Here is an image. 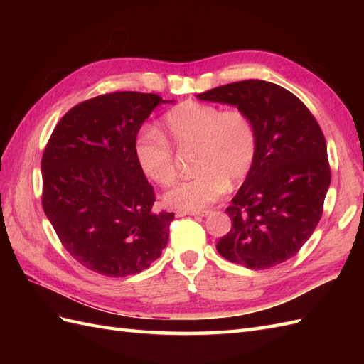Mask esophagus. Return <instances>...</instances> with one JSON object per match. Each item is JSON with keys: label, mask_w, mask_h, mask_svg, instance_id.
Segmentation results:
<instances>
[{"label": "esophagus", "mask_w": 364, "mask_h": 364, "mask_svg": "<svg viewBox=\"0 0 364 364\" xmlns=\"http://www.w3.org/2000/svg\"><path fill=\"white\" fill-rule=\"evenodd\" d=\"M208 211H180L178 213V215H206Z\"/></svg>", "instance_id": "esophagus-1"}]
</instances>
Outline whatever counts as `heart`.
Wrapping results in <instances>:
<instances>
[{
    "mask_svg": "<svg viewBox=\"0 0 364 364\" xmlns=\"http://www.w3.org/2000/svg\"><path fill=\"white\" fill-rule=\"evenodd\" d=\"M164 127L180 154L196 151L194 168L198 172L167 192L170 206L203 211L225 194L228 181L241 183L249 176L258 153V133L247 112L222 111L219 106L189 100L166 114ZM171 144L153 127H144L134 141L139 167L164 188L180 173V156Z\"/></svg>",
    "mask_w": 364,
    "mask_h": 364,
    "instance_id": "1",
    "label": "heart"
}]
</instances>
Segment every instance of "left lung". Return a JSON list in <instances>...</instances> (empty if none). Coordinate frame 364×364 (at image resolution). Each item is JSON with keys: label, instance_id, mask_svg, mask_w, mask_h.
Wrapping results in <instances>:
<instances>
[{"label": "left lung", "instance_id": "8db88e82", "mask_svg": "<svg viewBox=\"0 0 364 364\" xmlns=\"http://www.w3.org/2000/svg\"><path fill=\"white\" fill-rule=\"evenodd\" d=\"M197 97L236 105L258 133L257 159L225 210L231 230L219 239L218 252L253 270L291 259L318 227L330 186L318 120L292 92L269 81L230 82Z\"/></svg>", "mask_w": 364, "mask_h": 364}]
</instances>
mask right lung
<instances>
[{
  "instance_id": "1",
  "label": "right lung",
  "mask_w": 364,
  "mask_h": 364,
  "mask_svg": "<svg viewBox=\"0 0 364 364\" xmlns=\"http://www.w3.org/2000/svg\"><path fill=\"white\" fill-rule=\"evenodd\" d=\"M156 94L111 92L73 106L42 156V206L60 244L97 274L128 277L159 258L173 213L153 210L154 189L134 154Z\"/></svg>"
}]
</instances>
